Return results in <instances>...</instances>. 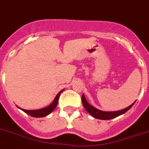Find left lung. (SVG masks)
Listing matches in <instances>:
<instances>
[{
	"mask_svg": "<svg viewBox=\"0 0 149 149\" xmlns=\"http://www.w3.org/2000/svg\"><path fill=\"white\" fill-rule=\"evenodd\" d=\"M82 104H83V107H85V110L87 111V112L90 114L91 116H92L93 117L95 118L101 120H109L112 119V118H116L118 117V116H121L122 114L127 112V111L134 106V103H135V102H134V103H132L130 107H127V108L124 109H121V110L119 111H115V112H104V111L100 110V109H96L95 107L90 105V104L87 102L86 99H85L84 94L82 95Z\"/></svg>",
	"mask_w": 149,
	"mask_h": 149,
	"instance_id": "1",
	"label": "left lung"
}]
</instances>
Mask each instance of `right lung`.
<instances>
[{"label":"right lung","instance_id":"add662e5","mask_svg":"<svg viewBox=\"0 0 149 149\" xmlns=\"http://www.w3.org/2000/svg\"><path fill=\"white\" fill-rule=\"evenodd\" d=\"M63 91H64V89L61 91H59L58 94H57L56 97H55V98L54 99L52 103L49 106H48V107H45V108L40 109H36V110H27V109H24L19 108L18 106L17 107L20 109H22L23 112H24L25 113L28 114V115L32 116V117H34V118L45 117V116H48L49 114L51 113V112L55 109V107H57V104H58V99H59V97H60V94Z\"/></svg>","mask_w":149,"mask_h":149}]
</instances>
